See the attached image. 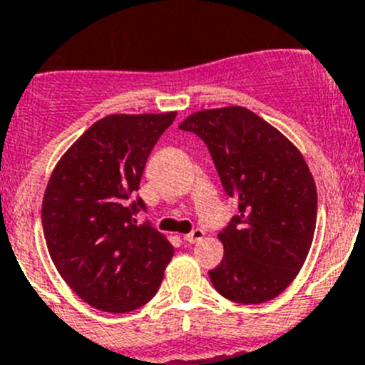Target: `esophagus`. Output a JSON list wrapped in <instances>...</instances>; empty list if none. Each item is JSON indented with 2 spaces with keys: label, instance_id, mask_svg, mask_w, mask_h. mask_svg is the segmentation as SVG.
<instances>
[{
  "label": "esophagus",
  "instance_id": "1",
  "mask_svg": "<svg viewBox=\"0 0 365 365\" xmlns=\"http://www.w3.org/2000/svg\"><path fill=\"white\" fill-rule=\"evenodd\" d=\"M202 237H205V230H201V228H193L190 234L185 235V241L186 243H197Z\"/></svg>",
  "mask_w": 365,
  "mask_h": 365
}]
</instances>
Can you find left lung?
<instances>
[{"label":"left lung","instance_id":"left-lung-1","mask_svg":"<svg viewBox=\"0 0 365 365\" xmlns=\"http://www.w3.org/2000/svg\"><path fill=\"white\" fill-rule=\"evenodd\" d=\"M179 130L206 144L240 214L219 232L222 261L210 270L225 298L254 305L282 294L298 276L316 228V185L298 148L240 106L190 115Z\"/></svg>","mask_w":365,"mask_h":365}]
</instances>
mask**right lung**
Masks as SVG:
<instances>
[{
  "mask_svg": "<svg viewBox=\"0 0 365 365\" xmlns=\"http://www.w3.org/2000/svg\"><path fill=\"white\" fill-rule=\"evenodd\" d=\"M160 115H109L67 150L45 190L41 222L51 259L80 298L106 312L150 302L173 247L146 221L135 197L160 135L175 120Z\"/></svg>",
  "mask_w": 365,
  "mask_h": 365,
  "instance_id": "right-lung-1",
  "label": "right lung"
}]
</instances>
